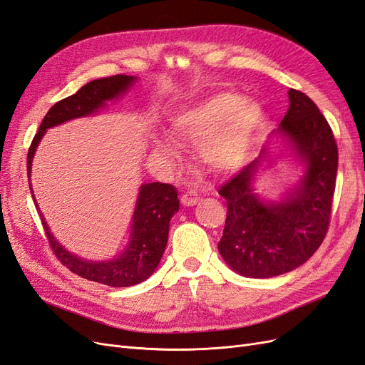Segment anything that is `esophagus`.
I'll list each match as a JSON object with an SVG mask.
<instances>
[{
	"label": "esophagus",
	"mask_w": 365,
	"mask_h": 365,
	"mask_svg": "<svg viewBox=\"0 0 365 365\" xmlns=\"http://www.w3.org/2000/svg\"><path fill=\"white\" fill-rule=\"evenodd\" d=\"M198 200H200V195L197 194V191L190 190L182 195V205L183 206H194L198 203Z\"/></svg>",
	"instance_id": "esophagus-1"
}]
</instances>
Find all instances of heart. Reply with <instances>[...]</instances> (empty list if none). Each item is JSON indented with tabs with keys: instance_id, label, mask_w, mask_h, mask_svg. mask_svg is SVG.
Wrapping results in <instances>:
<instances>
[{
	"instance_id": "heart-1",
	"label": "heart",
	"mask_w": 365,
	"mask_h": 365,
	"mask_svg": "<svg viewBox=\"0 0 365 365\" xmlns=\"http://www.w3.org/2000/svg\"><path fill=\"white\" fill-rule=\"evenodd\" d=\"M265 121L256 100L237 92H218L182 110L173 121L180 138L200 143V158L215 171H232L249 158ZM160 155L179 158L180 150L168 139L158 144Z\"/></svg>"
}]
</instances>
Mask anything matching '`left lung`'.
Segmentation results:
<instances>
[{
  "label": "left lung",
  "mask_w": 365,
  "mask_h": 365,
  "mask_svg": "<svg viewBox=\"0 0 365 365\" xmlns=\"http://www.w3.org/2000/svg\"><path fill=\"white\" fill-rule=\"evenodd\" d=\"M288 97L287 115L269 135L268 145L218 191L227 202L218 252L244 277L292 272L317 252L329 227L338 170L332 128L303 92L289 89ZM272 138L280 140L282 150L304 170L298 183L279 200L264 199L254 186L257 174L275 161L269 147Z\"/></svg>",
  "instance_id": "obj_1"
}]
</instances>
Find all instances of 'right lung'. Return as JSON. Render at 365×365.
<instances>
[{
  "label": "right lung",
  "mask_w": 365,
  "mask_h": 365,
  "mask_svg": "<svg viewBox=\"0 0 365 365\" xmlns=\"http://www.w3.org/2000/svg\"><path fill=\"white\" fill-rule=\"evenodd\" d=\"M136 80L138 78L133 76L124 74L92 80L83 88H80L74 96L57 101L45 115L38 133L33 138L27 156L29 185L36 207L38 203L31 190L30 178L34 153H36L45 132L51 127L76 118L97 115L108 106L109 101L118 100L127 91H130ZM38 210L41 209L38 207ZM178 210V190L173 185L160 182L140 185L132 215L130 237H128L125 249L120 256H113L112 259L106 261H91L69 252L56 240L42 212L41 218L53 252L58 257V261L66 265L73 273L103 285L124 288L140 284L155 273L162 259V255L165 252L170 221Z\"/></svg>",
  "instance_id": "right-lung-1"
}]
</instances>
